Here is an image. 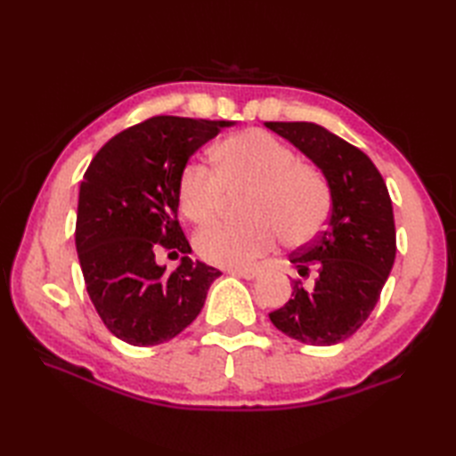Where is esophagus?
<instances>
[{"mask_svg":"<svg viewBox=\"0 0 456 456\" xmlns=\"http://www.w3.org/2000/svg\"><path fill=\"white\" fill-rule=\"evenodd\" d=\"M229 274L245 278V280H255L258 276V270H255V268H233V270H229Z\"/></svg>","mask_w":456,"mask_h":456,"instance_id":"1","label":"esophagus"}]
</instances>
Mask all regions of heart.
Returning a JSON list of instances; mask_svg holds the SVG:
<instances>
[{
  "mask_svg": "<svg viewBox=\"0 0 456 456\" xmlns=\"http://www.w3.org/2000/svg\"><path fill=\"white\" fill-rule=\"evenodd\" d=\"M217 174L188 162L178 180V201L190 221L208 223L227 191L250 188L248 221H216L196 235L198 255L209 265L240 268L270 253L282 235L289 247L315 239L331 213V190L317 168L265 131H245L217 144Z\"/></svg>",
  "mask_w": 456,
  "mask_h": 456,
  "instance_id": "1",
  "label": "heart"
}]
</instances>
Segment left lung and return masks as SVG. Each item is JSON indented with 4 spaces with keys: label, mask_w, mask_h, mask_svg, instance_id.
<instances>
[{
    "label": "left lung",
    "mask_w": 456,
    "mask_h": 456,
    "mask_svg": "<svg viewBox=\"0 0 456 456\" xmlns=\"http://www.w3.org/2000/svg\"><path fill=\"white\" fill-rule=\"evenodd\" d=\"M302 151L331 190V217L312 243L289 255L299 276L317 270L315 286L294 280L292 299L270 314L276 329L314 346H331L356 333L380 297L395 258L388 188L366 154L322 125L266 121Z\"/></svg>",
    "instance_id": "obj_1"
}]
</instances>
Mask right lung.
I'll return each instance as SVG.
<instances>
[{
  "label": "right lung",
  "mask_w": 456,
  "mask_h": 456,
  "mask_svg": "<svg viewBox=\"0 0 456 456\" xmlns=\"http://www.w3.org/2000/svg\"><path fill=\"white\" fill-rule=\"evenodd\" d=\"M231 125L159 115L115 134L84 174L76 250L95 312L125 343L152 346L182 333L221 276L188 256L178 180L191 154ZM160 246L184 255L170 275L153 260Z\"/></svg>",
  "instance_id": "right-lung-1"
}]
</instances>
